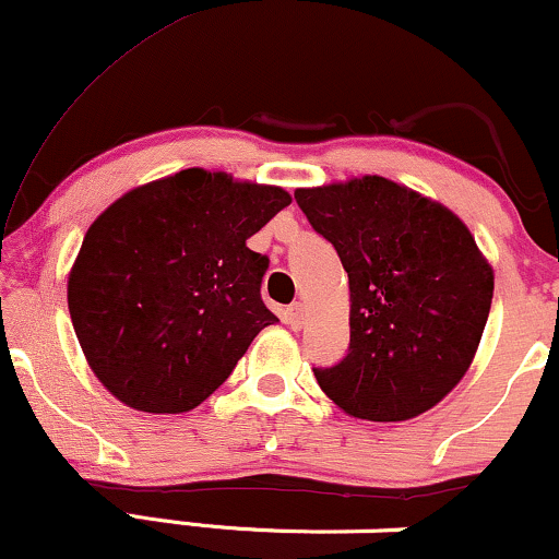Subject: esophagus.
Here are the masks:
<instances>
[{
    "mask_svg": "<svg viewBox=\"0 0 559 559\" xmlns=\"http://www.w3.org/2000/svg\"><path fill=\"white\" fill-rule=\"evenodd\" d=\"M284 320H286L288 325H292L294 331H299L301 325H305V307H301L299 301H297V305H292V307H288V310L284 312Z\"/></svg>",
    "mask_w": 559,
    "mask_h": 559,
    "instance_id": "obj_1",
    "label": "esophagus"
}]
</instances>
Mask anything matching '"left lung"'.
Here are the masks:
<instances>
[{"instance_id":"left-lung-1","label":"left lung","mask_w":559,"mask_h":559,"mask_svg":"<svg viewBox=\"0 0 559 559\" xmlns=\"http://www.w3.org/2000/svg\"><path fill=\"white\" fill-rule=\"evenodd\" d=\"M349 275V349L316 368L320 389L362 420H409L460 383L491 310L493 273L447 207L365 176L294 191Z\"/></svg>"}]
</instances>
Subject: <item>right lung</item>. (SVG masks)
<instances>
[{"label": "right lung", "instance_id": "obj_1", "mask_svg": "<svg viewBox=\"0 0 559 559\" xmlns=\"http://www.w3.org/2000/svg\"><path fill=\"white\" fill-rule=\"evenodd\" d=\"M292 204L278 186L189 168L139 186L86 230L68 307L88 365L128 407L186 413L278 323L260 297L271 260L249 236Z\"/></svg>", "mask_w": 559, "mask_h": 559}]
</instances>
